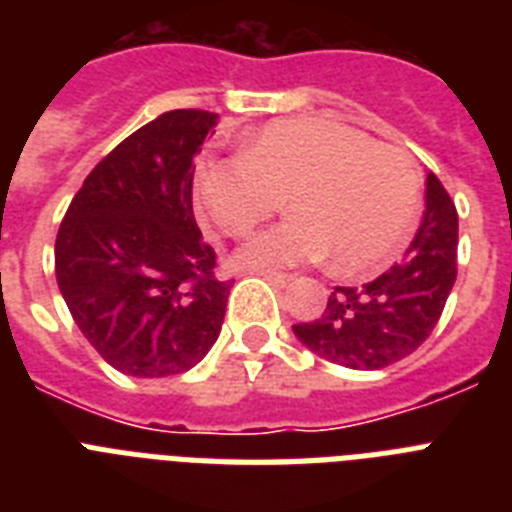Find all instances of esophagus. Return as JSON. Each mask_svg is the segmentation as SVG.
<instances>
[{"label":"esophagus","instance_id":"esophagus-1","mask_svg":"<svg viewBox=\"0 0 512 512\" xmlns=\"http://www.w3.org/2000/svg\"><path fill=\"white\" fill-rule=\"evenodd\" d=\"M257 276H265V279L271 281L273 287H287L292 276L289 273H276V271H257Z\"/></svg>","mask_w":512,"mask_h":512}]
</instances>
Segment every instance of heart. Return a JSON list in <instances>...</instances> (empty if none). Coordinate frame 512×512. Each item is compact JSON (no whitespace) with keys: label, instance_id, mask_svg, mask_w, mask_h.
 <instances>
[{"label":"heart","instance_id":"b5f03b06","mask_svg":"<svg viewBox=\"0 0 512 512\" xmlns=\"http://www.w3.org/2000/svg\"><path fill=\"white\" fill-rule=\"evenodd\" d=\"M292 215L255 236L239 263L255 271L316 263L364 271L396 252L420 207L412 156L335 119L271 122L241 156H207L193 170V199L225 236L241 239L276 215Z\"/></svg>","mask_w":512,"mask_h":512}]
</instances>
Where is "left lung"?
<instances>
[{"label": "left lung", "instance_id": "1", "mask_svg": "<svg viewBox=\"0 0 512 512\" xmlns=\"http://www.w3.org/2000/svg\"><path fill=\"white\" fill-rule=\"evenodd\" d=\"M425 185V215L404 260L364 287H335L319 319L292 327L313 353L350 369H385L436 329L457 279L460 223L433 172Z\"/></svg>", "mask_w": 512, "mask_h": 512}]
</instances>
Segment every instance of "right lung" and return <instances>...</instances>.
<instances>
[{
	"label": "right lung",
	"instance_id": "obj_1",
	"mask_svg": "<svg viewBox=\"0 0 512 512\" xmlns=\"http://www.w3.org/2000/svg\"><path fill=\"white\" fill-rule=\"evenodd\" d=\"M217 114L167 111L87 175L55 239L60 295L92 348L132 377L188 372L215 345L233 281L193 217V156Z\"/></svg>",
	"mask_w": 512,
	"mask_h": 512
}]
</instances>
